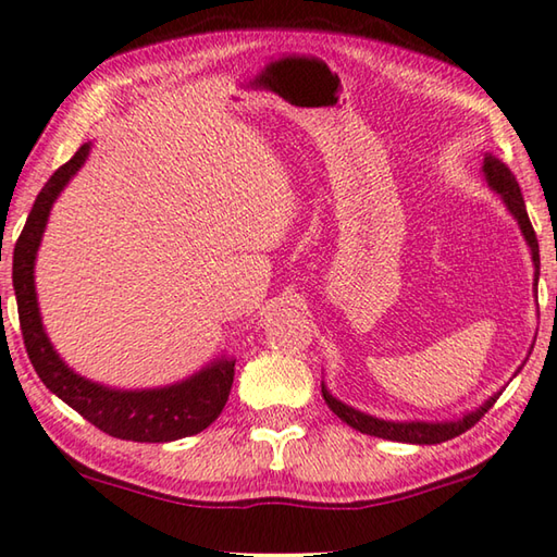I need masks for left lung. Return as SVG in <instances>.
Listing matches in <instances>:
<instances>
[{
    "instance_id": "left-lung-1",
    "label": "left lung",
    "mask_w": 557,
    "mask_h": 557,
    "mask_svg": "<svg viewBox=\"0 0 557 557\" xmlns=\"http://www.w3.org/2000/svg\"><path fill=\"white\" fill-rule=\"evenodd\" d=\"M482 174L486 178V184L492 191H496L502 196L504 206L508 209V213L513 215L518 228H521L525 245L531 248V260H533V285H539V275H541V256H539V238H535V231L531 225V219H528V211H525V203H523V196H521V186H518L516 176L511 174V169H508L502 159H496L494 154H484V164H482ZM533 351V346H531ZM528 351V354H531ZM525 363V361H523ZM521 371V369H518ZM516 371V373H518ZM513 373V375H516ZM504 393L496 391L494 395H488V398L479 405L474 410H467L465 414H459L455 420H442V422H425V420H383V418H375V414L369 412H361L351 408V405L342 403L338 398H334L332 393L322 381V395L329 408H332L334 414H338L348 428H354L358 432H363V435H371V437H383V440H393V442H408V445H440V442H447L451 437L461 435V432H467L469 428H474L479 420L484 418L488 412V408L498 400V395Z\"/></svg>"
}]
</instances>
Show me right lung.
Segmentation results:
<instances>
[{
    "label": "right lung",
    "mask_w": 557,
    "mask_h": 557,
    "mask_svg": "<svg viewBox=\"0 0 557 557\" xmlns=\"http://www.w3.org/2000/svg\"><path fill=\"white\" fill-rule=\"evenodd\" d=\"M90 147V143L83 145L44 184L14 245L12 282L26 354H29L34 371L39 373L46 388L108 435L132 442H174L191 437L209 428L221 414L233 385L235 358H213L201 371L191 373L184 381L162 385V388L122 391L75 373L55 351L44 329L34 282L36 252H39L55 199L86 164Z\"/></svg>",
    "instance_id": "right-lung-1"
}]
</instances>
